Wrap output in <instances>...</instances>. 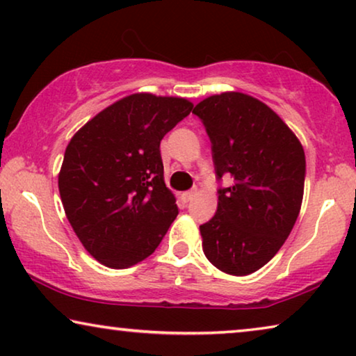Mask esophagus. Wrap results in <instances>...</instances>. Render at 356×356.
Returning a JSON list of instances; mask_svg holds the SVG:
<instances>
[{"instance_id": "34e87169", "label": "esophagus", "mask_w": 356, "mask_h": 356, "mask_svg": "<svg viewBox=\"0 0 356 356\" xmlns=\"http://www.w3.org/2000/svg\"><path fill=\"white\" fill-rule=\"evenodd\" d=\"M195 197V191H188V193H183L181 194V199L183 202H191Z\"/></svg>"}]
</instances>
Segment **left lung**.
Wrapping results in <instances>:
<instances>
[{"label":"left lung","mask_w":356,"mask_h":356,"mask_svg":"<svg viewBox=\"0 0 356 356\" xmlns=\"http://www.w3.org/2000/svg\"><path fill=\"white\" fill-rule=\"evenodd\" d=\"M193 113L211 140L218 178H232L200 226L202 250L220 270L248 275L277 254L298 220L304 147L272 108L242 92L207 97Z\"/></svg>","instance_id":"left-lung-1"}]
</instances>
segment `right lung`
<instances>
[{
  "instance_id": "add662e5",
  "label": "right lung",
  "mask_w": 356,
  "mask_h": 356,
  "mask_svg": "<svg viewBox=\"0 0 356 356\" xmlns=\"http://www.w3.org/2000/svg\"><path fill=\"white\" fill-rule=\"evenodd\" d=\"M193 106L183 97L138 92L102 109L70 140L60 197L74 234L100 264H138L177 218V199L163 181L161 140Z\"/></svg>"
}]
</instances>
